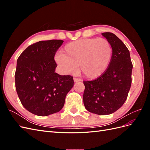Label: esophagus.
Wrapping results in <instances>:
<instances>
[{"instance_id": "1", "label": "esophagus", "mask_w": 150, "mask_h": 150, "mask_svg": "<svg viewBox=\"0 0 150 150\" xmlns=\"http://www.w3.org/2000/svg\"><path fill=\"white\" fill-rule=\"evenodd\" d=\"M81 80L79 78H74V81L75 83H78V82H79V81H81Z\"/></svg>"}]
</instances>
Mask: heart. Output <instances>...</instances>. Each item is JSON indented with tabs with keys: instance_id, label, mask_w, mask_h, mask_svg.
Wrapping results in <instances>:
<instances>
[{
	"instance_id": "heart-1",
	"label": "heart",
	"mask_w": 150,
	"mask_h": 150,
	"mask_svg": "<svg viewBox=\"0 0 150 150\" xmlns=\"http://www.w3.org/2000/svg\"><path fill=\"white\" fill-rule=\"evenodd\" d=\"M56 62L65 73L76 71L78 66L89 79H96L106 72L112 56L111 43L104 38L83 39L66 45Z\"/></svg>"
}]
</instances>
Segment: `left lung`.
I'll list each match as a JSON object with an SVG mask.
<instances>
[{
    "label": "left lung",
    "instance_id": "left-lung-1",
    "mask_svg": "<svg viewBox=\"0 0 150 150\" xmlns=\"http://www.w3.org/2000/svg\"><path fill=\"white\" fill-rule=\"evenodd\" d=\"M102 35L111 44L112 59L103 75L93 81H83V102L88 111L106 115L115 112L126 101L131 88L133 64L129 50L121 39L111 33Z\"/></svg>",
    "mask_w": 150,
    "mask_h": 150
}]
</instances>
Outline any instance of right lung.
I'll use <instances>...</instances> for the list:
<instances>
[{"label": "right lung", "instance_id": "right-lung-1", "mask_svg": "<svg viewBox=\"0 0 150 150\" xmlns=\"http://www.w3.org/2000/svg\"><path fill=\"white\" fill-rule=\"evenodd\" d=\"M62 40H41L27 47L18 57L16 89L23 106L34 115L46 116L61 110L73 77L55 72L54 56Z\"/></svg>", "mask_w": 150, "mask_h": 150}]
</instances>
